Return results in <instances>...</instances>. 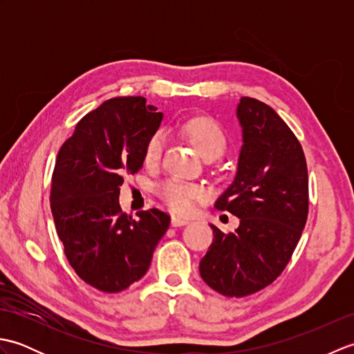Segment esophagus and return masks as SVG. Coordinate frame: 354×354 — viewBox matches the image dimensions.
I'll use <instances>...</instances> for the list:
<instances>
[{
    "label": "esophagus",
    "mask_w": 354,
    "mask_h": 354,
    "mask_svg": "<svg viewBox=\"0 0 354 354\" xmlns=\"http://www.w3.org/2000/svg\"><path fill=\"white\" fill-rule=\"evenodd\" d=\"M189 223V219L181 216H171V225L173 227H184V225Z\"/></svg>",
    "instance_id": "obj_1"
}]
</instances>
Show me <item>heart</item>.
Listing matches in <instances>:
<instances>
[{"mask_svg": "<svg viewBox=\"0 0 354 354\" xmlns=\"http://www.w3.org/2000/svg\"><path fill=\"white\" fill-rule=\"evenodd\" d=\"M183 131L190 138L193 146L196 147L202 156L217 155L221 156L227 147V135L222 127L214 120L208 117H193L185 122ZM165 135L158 131L149 138L145 149V161L153 164L161 158L164 147ZM158 194L171 209L178 213H189L194 205V202L205 198V190L199 185L183 183L179 179H169L158 189Z\"/></svg>", "mask_w": 354, "mask_h": 354, "instance_id": "obj_1", "label": "heart"}]
</instances>
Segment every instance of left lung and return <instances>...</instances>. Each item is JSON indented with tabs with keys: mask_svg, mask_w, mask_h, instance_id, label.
Here are the masks:
<instances>
[{
	"mask_svg": "<svg viewBox=\"0 0 354 354\" xmlns=\"http://www.w3.org/2000/svg\"><path fill=\"white\" fill-rule=\"evenodd\" d=\"M237 171L216 208L240 219L228 234L212 225L214 239L199 263L209 288L246 297L266 288L288 265L309 209V179L301 145L266 103L242 97Z\"/></svg>",
	"mask_w": 354,
	"mask_h": 354,
	"instance_id": "8db88e82",
	"label": "left lung"
}]
</instances>
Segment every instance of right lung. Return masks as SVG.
<instances>
[{
  "mask_svg": "<svg viewBox=\"0 0 354 354\" xmlns=\"http://www.w3.org/2000/svg\"><path fill=\"white\" fill-rule=\"evenodd\" d=\"M164 114L145 97H114L80 120L57 153L51 213L65 255L85 283L122 292L145 277L170 217L152 208L138 219L120 208V185L145 162Z\"/></svg>",
  "mask_w": 354,
  "mask_h": 354,
  "instance_id": "right-lung-1",
  "label": "right lung"
}]
</instances>
